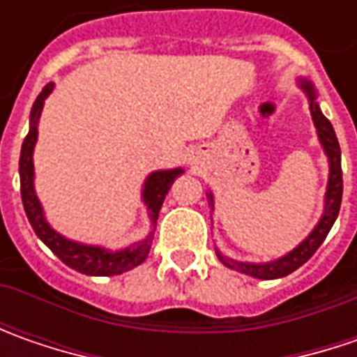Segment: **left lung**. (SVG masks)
<instances>
[{
  "mask_svg": "<svg viewBox=\"0 0 357 357\" xmlns=\"http://www.w3.org/2000/svg\"><path fill=\"white\" fill-rule=\"evenodd\" d=\"M302 87L308 93L310 97V113L314 119V125L318 129V137L324 144V151L330 158V183H328V192H326V213H324L322 220L318 222V227L314 228V232L310 234L308 238L304 240L298 248H294L290 254H286L280 260L268 262V264H246V262H236L228 256H222L220 252H216L218 260L225 266L238 270L242 274H248L252 278H262V280H272V278H282L292 274L296 268H300L304 262H308L312 258V254L320 248L330 228L334 227L336 222L337 213H340V204H342V190H344V181H342V160H340V143H337L336 132L334 127L328 119L324 117L320 107L316 103V95L312 85L302 81ZM211 197V195H208ZM211 204H213V197H211Z\"/></svg>",
  "mask_w": 357,
  "mask_h": 357,
  "instance_id": "obj_1",
  "label": "left lung"
}]
</instances>
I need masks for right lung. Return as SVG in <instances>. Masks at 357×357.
<instances>
[{
  "label": "right lung",
  "instance_id": "right-lung-1",
  "mask_svg": "<svg viewBox=\"0 0 357 357\" xmlns=\"http://www.w3.org/2000/svg\"><path fill=\"white\" fill-rule=\"evenodd\" d=\"M53 89V85H47L45 89L39 93V97L35 99L33 109H31V117H29V132L25 137V141L21 144V157H20V181H21V200H23V208L29 218V225L33 227L35 234L43 240L51 248V252L55 254L61 262H65L69 268H73L81 274H89V276H113V274H123L130 268L139 266L144 262V258L149 256L151 244H153V232L139 244L125 248L121 252H107L99 246H83L71 240H65L59 236L53 228L43 218L41 204L35 197L33 190V146L37 141V121L43 109V101L47 99V95ZM183 171L174 169V171H160L153 172L146 183H144L143 199L151 211L153 222H157L158 211L165 202V197L169 195V188L174 183L176 176H181Z\"/></svg>",
  "mask_w": 357,
  "mask_h": 357
}]
</instances>
